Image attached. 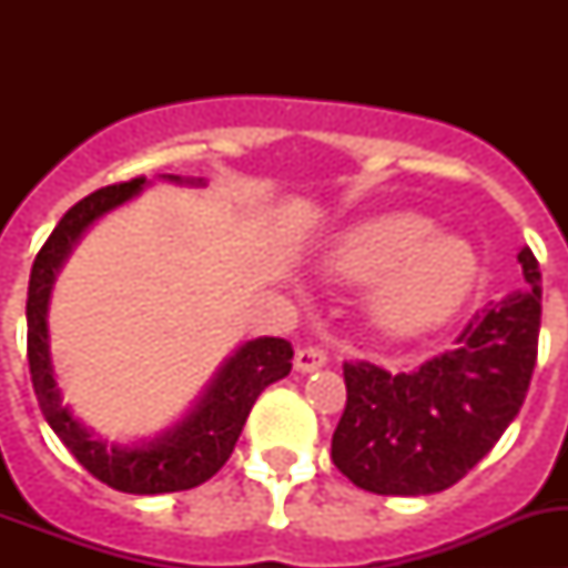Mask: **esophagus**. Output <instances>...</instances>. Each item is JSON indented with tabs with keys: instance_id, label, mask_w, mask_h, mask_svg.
<instances>
[{
	"instance_id": "1",
	"label": "esophagus",
	"mask_w": 568,
	"mask_h": 568,
	"mask_svg": "<svg viewBox=\"0 0 568 568\" xmlns=\"http://www.w3.org/2000/svg\"><path fill=\"white\" fill-rule=\"evenodd\" d=\"M321 366H327V353L318 346H301L295 353V369L298 373H315Z\"/></svg>"
}]
</instances>
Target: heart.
<instances>
[{"label": "heart", "mask_w": 568, "mask_h": 568, "mask_svg": "<svg viewBox=\"0 0 568 568\" xmlns=\"http://www.w3.org/2000/svg\"><path fill=\"white\" fill-rule=\"evenodd\" d=\"M335 278L373 284L375 318L389 333H420L446 321L478 281V253L455 233H438L424 215L400 213L358 224L333 247Z\"/></svg>", "instance_id": "obj_1"}]
</instances>
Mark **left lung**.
Returning a JSON list of instances; mask_svg holds the SVG:
<instances>
[{"label":"left lung","mask_w":568,"mask_h":568,"mask_svg":"<svg viewBox=\"0 0 568 568\" xmlns=\"http://www.w3.org/2000/svg\"><path fill=\"white\" fill-rule=\"evenodd\" d=\"M529 287L471 315L455 349L406 373L346 361V406L333 464L375 495H435L458 484L524 406L538 361L540 270L518 253Z\"/></svg>","instance_id":"1"}]
</instances>
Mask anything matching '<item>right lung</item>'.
I'll use <instances>...</instances> for the list:
<instances>
[{
	"label": "right lung",
	"mask_w": 568,
	"mask_h": 568,
	"mask_svg": "<svg viewBox=\"0 0 568 568\" xmlns=\"http://www.w3.org/2000/svg\"><path fill=\"white\" fill-rule=\"evenodd\" d=\"M168 179L204 184L202 179L199 182L179 179V175H168ZM142 187L144 175H139L130 182L110 184L90 193L62 215V222L42 244L28 284V364L44 420L93 478L130 495H162V491L193 489L227 464L255 398L264 393V386L275 384L293 369V346L284 338H255L241 344L230 355L227 364L219 369L213 384L204 389L199 404L153 440H142L135 446H108V440L93 435L88 426L73 418V413L62 404V389L57 386V375L50 364V290H53L59 267L73 244L82 239L84 230L119 204L130 202Z\"/></svg>",
	"instance_id": "obj_1"
}]
</instances>
